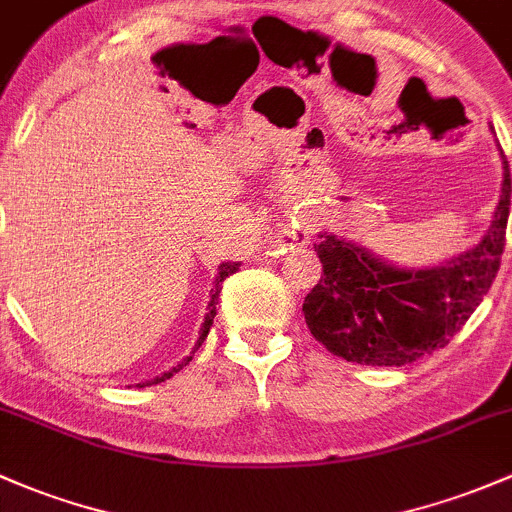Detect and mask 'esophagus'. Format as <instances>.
<instances>
[{"label":"esophagus","instance_id":"34e87169","mask_svg":"<svg viewBox=\"0 0 512 512\" xmlns=\"http://www.w3.org/2000/svg\"><path fill=\"white\" fill-rule=\"evenodd\" d=\"M309 238H311L309 225H304V223L299 225L297 223V225H292V228H287V233L282 235V242H284V245H289V247H297V245H306Z\"/></svg>","mask_w":512,"mask_h":512}]
</instances>
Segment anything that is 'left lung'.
Segmentation results:
<instances>
[{
    "label": "left lung",
    "instance_id": "obj_1",
    "mask_svg": "<svg viewBox=\"0 0 512 512\" xmlns=\"http://www.w3.org/2000/svg\"><path fill=\"white\" fill-rule=\"evenodd\" d=\"M510 193L503 154V188L486 238L432 270H397L353 242L321 235L314 250L324 274L301 306L311 336L326 351L360 365H407L444 348L496 279Z\"/></svg>",
    "mask_w": 512,
    "mask_h": 512
}]
</instances>
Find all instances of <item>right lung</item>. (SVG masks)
I'll return each mask as SVG.
<instances>
[{"label": "right lung", "instance_id": "1", "mask_svg": "<svg viewBox=\"0 0 512 512\" xmlns=\"http://www.w3.org/2000/svg\"><path fill=\"white\" fill-rule=\"evenodd\" d=\"M238 262H225V265H220V272H218V279H215V289H213V297H211V304H208V314H206V321H203V328H201V336H198V343H196V348H193V353L198 351V348H201V343L206 341V336H208V331H211V324H213V319H215V304H218V297H220V284H223V279L225 277H230V274H235L238 272ZM193 355H188V358L184 360V363H179L176 365V368H171L169 373H164L161 375V378H154L152 383H147V385H157V383H164V380H169L171 375L174 373H179L181 368H184V365H188V360H191Z\"/></svg>", "mask_w": 512, "mask_h": 512}]
</instances>
